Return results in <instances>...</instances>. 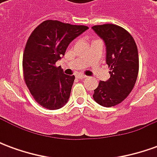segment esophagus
Masks as SVG:
<instances>
[{
    "label": "esophagus",
    "mask_w": 157,
    "mask_h": 157,
    "mask_svg": "<svg viewBox=\"0 0 157 157\" xmlns=\"http://www.w3.org/2000/svg\"><path fill=\"white\" fill-rule=\"evenodd\" d=\"M77 77H78L79 79H81V80H83V79H86V78L87 76H86V75H82V74H81V75H78V76H77Z\"/></svg>",
    "instance_id": "34e87169"
}]
</instances>
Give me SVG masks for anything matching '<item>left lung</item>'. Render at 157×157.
I'll return each instance as SVG.
<instances>
[{
    "instance_id": "left-lung-1",
    "label": "left lung",
    "mask_w": 157,
    "mask_h": 157,
    "mask_svg": "<svg viewBox=\"0 0 157 157\" xmlns=\"http://www.w3.org/2000/svg\"><path fill=\"white\" fill-rule=\"evenodd\" d=\"M104 41L106 62L111 70L110 78L99 82L93 99L103 107H113L123 102L136 82L139 55L135 40L124 29L115 24L92 27Z\"/></svg>"
}]
</instances>
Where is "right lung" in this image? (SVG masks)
Segmentation results:
<instances>
[{"instance_id":"obj_1","label":"right lung","mask_w":157,"mask_h":157,"mask_svg":"<svg viewBox=\"0 0 157 157\" xmlns=\"http://www.w3.org/2000/svg\"><path fill=\"white\" fill-rule=\"evenodd\" d=\"M88 29L57 20H47L29 36L22 58L26 85L39 104L55 110L65 105L71 95L75 75L63 73L55 63L65 55L72 40Z\"/></svg>"}]
</instances>
